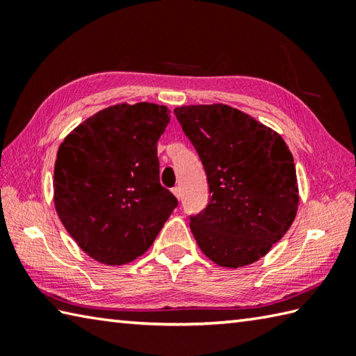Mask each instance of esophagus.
<instances>
[{"label": "esophagus", "mask_w": 356, "mask_h": 356, "mask_svg": "<svg viewBox=\"0 0 356 356\" xmlns=\"http://www.w3.org/2000/svg\"><path fill=\"white\" fill-rule=\"evenodd\" d=\"M172 193H174V195H176L177 199H180V186H174L172 188Z\"/></svg>", "instance_id": "34e87169"}]
</instances>
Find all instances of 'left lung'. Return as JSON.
<instances>
[{
    "mask_svg": "<svg viewBox=\"0 0 356 356\" xmlns=\"http://www.w3.org/2000/svg\"><path fill=\"white\" fill-rule=\"evenodd\" d=\"M207 172L209 200L190 216L208 259L241 268L266 255L297 214L293 157L282 136L223 104L174 110Z\"/></svg>",
    "mask_w": 356,
    "mask_h": 356,
    "instance_id": "left-lung-1",
    "label": "left lung"
}]
</instances>
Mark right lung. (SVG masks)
<instances>
[{"instance_id":"obj_1","label":"right lung","mask_w":356,"mask_h":356,"mask_svg":"<svg viewBox=\"0 0 356 356\" xmlns=\"http://www.w3.org/2000/svg\"><path fill=\"white\" fill-rule=\"evenodd\" d=\"M170 122L163 105H115L67 136L55 163V208L92 259L125 264L153 245L177 207L159 180L157 140Z\"/></svg>"}]
</instances>
